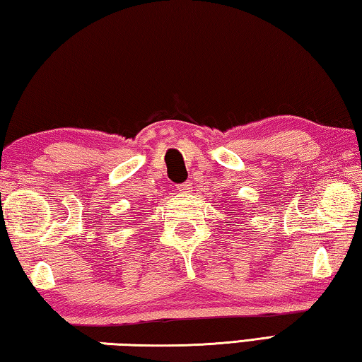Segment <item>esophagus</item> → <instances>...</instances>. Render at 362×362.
<instances>
[{"label":"esophagus","instance_id":"obj_1","mask_svg":"<svg viewBox=\"0 0 362 362\" xmlns=\"http://www.w3.org/2000/svg\"><path fill=\"white\" fill-rule=\"evenodd\" d=\"M177 189H179V192H182V193H189V192H192V183H189V182L182 183V185L177 187Z\"/></svg>","mask_w":362,"mask_h":362}]
</instances>
